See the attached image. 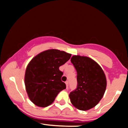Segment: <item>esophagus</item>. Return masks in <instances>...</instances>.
Returning <instances> with one entry per match:
<instances>
[{
	"label": "esophagus",
	"mask_w": 128,
	"mask_h": 128,
	"mask_svg": "<svg viewBox=\"0 0 128 128\" xmlns=\"http://www.w3.org/2000/svg\"><path fill=\"white\" fill-rule=\"evenodd\" d=\"M66 88H67V89H68V80H67V81L66 82Z\"/></svg>",
	"instance_id": "1"
}]
</instances>
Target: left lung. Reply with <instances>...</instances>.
Masks as SVG:
<instances>
[{"label":"left lung","mask_w":128,"mask_h":128,"mask_svg":"<svg viewBox=\"0 0 128 128\" xmlns=\"http://www.w3.org/2000/svg\"><path fill=\"white\" fill-rule=\"evenodd\" d=\"M71 62L77 72L78 84L69 98L74 107L86 111L96 106L104 96L106 77L99 64L88 57L74 55Z\"/></svg>","instance_id":"left-lung-1"}]
</instances>
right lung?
Instances as JSON below:
<instances>
[{
  "mask_svg": "<svg viewBox=\"0 0 128 128\" xmlns=\"http://www.w3.org/2000/svg\"><path fill=\"white\" fill-rule=\"evenodd\" d=\"M71 54L56 49L44 51L32 59L26 68L24 84L28 94L35 105L46 107L66 89L59 67L70 60Z\"/></svg>",
  "mask_w": 128,
  "mask_h": 128,
  "instance_id": "obj_1",
  "label": "right lung"
}]
</instances>
